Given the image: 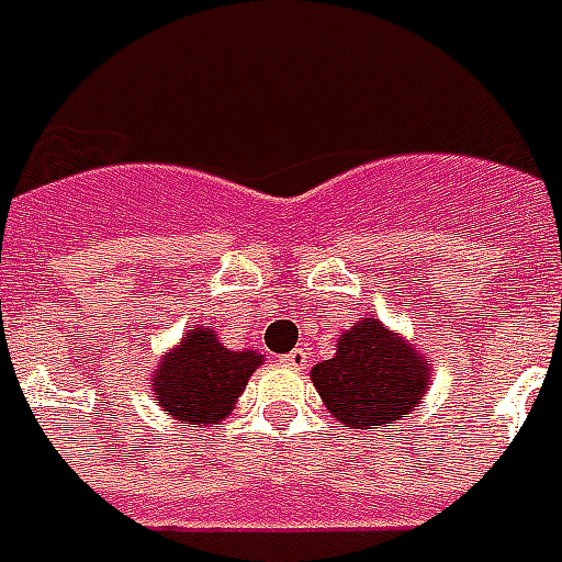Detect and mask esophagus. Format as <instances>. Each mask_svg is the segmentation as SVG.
<instances>
[{
  "instance_id": "34e87169",
  "label": "esophagus",
  "mask_w": 562,
  "mask_h": 562,
  "mask_svg": "<svg viewBox=\"0 0 562 562\" xmlns=\"http://www.w3.org/2000/svg\"><path fill=\"white\" fill-rule=\"evenodd\" d=\"M282 366H292V369H306V363H310V355H306V348H294V351H289V355L280 357Z\"/></svg>"
}]
</instances>
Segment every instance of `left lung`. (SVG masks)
I'll list each match as a JSON object with an SVG mask.
<instances>
[{
    "label": "left lung",
    "mask_w": 562,
    "mask_h": 562,
    "mask_svg": "<svg viewBox=\"0 0 562 562\" xmlns=\"http://www.w3.org/2000/svg\"><path fill=\"white\" fill-rule=\"evenodd\" d=\"M310 378L327 414L342 426L381 429L419 408L429 390L431 360L372 315L342 330L336 355L315 363Z\"/></svg>",
    "instance_id": "left-lung-1"
}]
</instances>
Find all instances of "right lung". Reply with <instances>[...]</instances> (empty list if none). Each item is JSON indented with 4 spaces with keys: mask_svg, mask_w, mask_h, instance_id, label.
Segmentation results:
<instances>
[{
    "mask_svg": "<svg viewBox=\"0 0 562 562\" xmlns=\"http://www.w3.org/2000/svg\"><path fill=\"white\" fill-rule=\"evenodd\" d=\"M265 355L244 348L232 351L214 327L193 324L176 348L164 351L151 372L154 402L172 419L193 429L217 426L238 405L249 375Z\"/></svg>",
    "mask_w": 562,
    "mask_h": 562,
    "instance_id": "right-lung-1",
    "label": "right lung"
}]
</instances>
